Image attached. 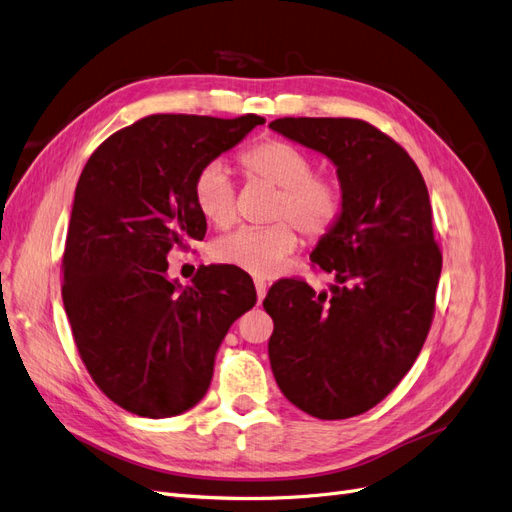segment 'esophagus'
Instances as JSON below:
<instances>
[{"label": "esophagus", "instance_id": "esophagus-1", "mask_svg": "<svg viewBox=\"0 0 512 512\" xmlns=\"http://www.w3.org/2000/svg\"><path fill=\"white\" fill-rule=\"evenodd\" d=\"M254 284H256V294H258V303H260L262 299H265L269 286H267L265 280H260V277H258V280H254Z\"/></svg>", "mask_w": 512, "mask_h": 512}]
</instances>
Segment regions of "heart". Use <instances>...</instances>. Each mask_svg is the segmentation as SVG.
Returning a JSON list of instances; mask_svg holds the SVG:
<instances>
[{
    "mask_svg": "<svg viewBox=\"0 0 512 512\" xmlns=\"http://www.w3.org/2000/svg\"><path fill=\"white\" fill-rule=\"evenodd\" d=\"M241 162L250 175L280 188L273 205L271 226H247L220 237L211 256L222 265L237 267L258 277L273 275L299 245V226L307 237L329 232L342 213V192L333 181L316 177L314 160L286 141H265L247 149ZM192 198L203 218L226 228L237 220V194L230 170L222 160H211L198 170Z\"/></svg>",
    "mask_w": 512,
    "mask_h": 512,
    "instance_id": "obj_1",
    "label": "heart"
}]
</instances>
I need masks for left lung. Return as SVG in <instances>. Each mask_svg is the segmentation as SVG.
Returning a JSON list of instances; mask_svg holds the SVG:
<instances>
[{"mask_svg": "<svg viewBox=\"0 0 512 512\" xmlns=\"http://www.w3.org/2000/svg\"><path fill=\"white\" fill-rule=\"evenodd\" d=\"M269 128L337 168L342 213L312 262L329 292L297 280L262 301L273 318L269 361L290 404L322 421L363 414L389 395L421 352L442 271L421 170L361 119L284 117Z\"/></svg>", "mask_w": 512, "mask_h": 512, "instance_id": "obj_1", "label": "left lung"}]
</instances>
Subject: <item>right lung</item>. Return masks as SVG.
<instances>
[{
	"instance_id": "add662e5",
	"label": "right lung",
	"mask_w": 512,
	"mask_h": 512,
	"mask_svg": "<svg viewBox=\"0 0 512 512\" xmlns=\"http://www.w3.org/2000/svg\"><path fill=\"white\" fill-rule=\"evenodd\" d=\"M262 117L151 115L91 153L76 183L64 254V307L94 382L123 410L168 418L205 397L230 324L256 303L237 267L168 277L166 254L203 241L198 170Z\"/></svg>"
}]
</instances>
